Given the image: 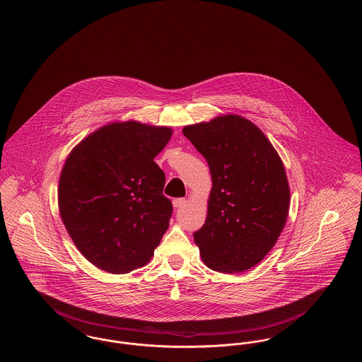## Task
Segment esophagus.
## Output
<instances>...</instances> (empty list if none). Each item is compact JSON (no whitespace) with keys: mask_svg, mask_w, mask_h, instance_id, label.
I'll list each match as a JSON object with an SVG mask.
<instances>
[{"mask_svg":"<svg viewBox=\"0 0 362 362\" xmlns=\"http://www.w3.org/2000/svg\"><path fill=\"white\" fill-rule=\"evenodd\" d=\"M186 202H187L186 198H176V199L173 201V204H174V207L179 209V207H183V206L186 204Z\"/></svg>","mask_w":362,"mask_h":362,"instance_id":"1","label":"esophagus"}]
</instances>
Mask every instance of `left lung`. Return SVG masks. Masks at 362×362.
Listing matches in <instances>:
<instances>
[{"label":"left lung","mask_w":362,"mask_h":362,"mask_svg":"<svg viewBox=\"0 0 362 362\" xmlns=\"http://www.w3.org/2000/svg\"><path fill=\"white\" fill-rule=\"evenodd\" d=\"M213 179L207 218L194 233L203 262L223 274L259 264L283 230L289 186L283 161L253 122L229 115L183 128Z\"/></svg>","instance_id":"left-lung-1"}]
</instances>
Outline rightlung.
Segmentation results:
<instances>
[{
  "instance_id": "obj_1",
  "label": "right lung",
  "mask_w": 362,
  "mask_h": 362,
  "mask_svg": "<svg viewBox=\"0 0 362 362\" xmlns=\"http://www.w3.org/2000/svg\"><path fill=\"white\" fill-rule=\"evenodd\" d=\"M173 136L167 127L115 122L71 151L59 179L62 221L91 264L121 275L144 267L167 232L173 203L153 161Z\"/></svg>"
}]
</instances>
